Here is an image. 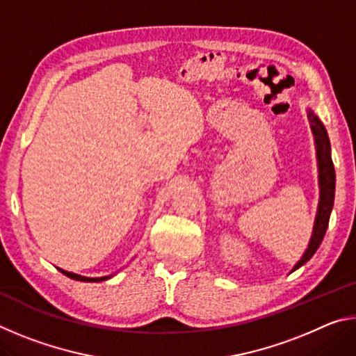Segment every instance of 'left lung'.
Returning a JSON list of instances; mask_svg holds the SVG:
<instances>
[{
    "instance_id": "obj_1",
    "label": "left lung",
    "mask_w": 356,
    "mask_h": 356,
    "mask_svg": "<svg viewBox=\"0 0 356 356\" xmlns=\"http://www.w3.org/2000/svg\"><path fill=\"white\" fill-rule=\"evenodd\" d=\"M308 119H309V125H311L312 135H314V143H316L321 197H318L317 215H316L314 229H312L309 245H308V248H306L305 254L301 256V259L297 264H295L292 272H295V270L300 268L301 265H305L306 262H308L309 259L314 256V252L317 251L318 246H321L325 232H327L330 215H331V210H333V202H334L336 174H334L333 160H331V147H330L327 130H325L323 124L321 122V119H318L311 110H308Z\"/></svg>"
}]
</instances>
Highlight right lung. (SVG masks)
Listing matches in <instances>:
<instances>
[{
  "instance_id": "add662e5",
  "label": "right lung",
  "mask_w": 356,
  "mask_h": 356,
  "mask_svg": "<svg viewBox=\"0 0 356 356\" xmlns=\"http://www.w3.org/2000/svg\"><path fill=\"white\" fill-rule=\"evenodd\" d=\"M59 272H63L65 276H69L72 280H76V281H83V282H99V281H105V280H110L113 275L110 276H100V278H88V276H81V275H76V273H70V272H65L63 268H58Z\"/></svg>"
}]
</instances>
